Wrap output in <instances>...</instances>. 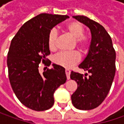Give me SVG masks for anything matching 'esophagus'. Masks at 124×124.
Here are the masks:
<instances>
[{
    "label": "esophagus",
    "mask_w": 124,
    "mask_h": 124,
    "mask_svg": "<svg viewBox=\"0 0 124 124\" xmlns=\"http://www.w3.org/2000/svg\"><path fill=\"white\" fill-rule=\"evenodd\" d=\"M65 74L67 76V79H70V70L68 69L65 70Z\"/></svg>",
    "instance_id": "obj_1"
}]
</instances>
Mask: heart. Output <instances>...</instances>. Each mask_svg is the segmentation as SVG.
Returning <instances> with one entry per match:
<instances>
[{
  "instance_id": "b5f03b06",
  "label": "heart",
  "mask_w": 124,
  "mask_h": 124,
  "mask_svg": "<svg viewBox=\"0 0 124 124\" xmlns=\"http://www.w3.org/2000/svg\"><path fill=\"white\" fill-rule=\"evenodd\" d=\"M65 30L74 39L77 47L81 52L88 50L90 41L88 38L85 36L84 27L79 22L73 21L68 23L65 27ZM57 32L52 30L48 35V46L51 50L56 49L57 41ZM80 61V56L77 52H61L55 55L54 61L56 64L66 68H70L77 64Z\"/></svg>"
}]
</instances>
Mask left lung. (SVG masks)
<instances>
[{
    "label": "left lung",
    "mask_w": 124,
    "mask_h": 124,
    "mask_svg": "<svg viewBox=\"0 0 124 124\" xmlns=\"http://www.w3.org/2000/svg\"><path fill=\"white\" fill-rule=\"evenodd\" d=\"M72 17L88 27L92 37L88 54L79 65L90 75L87 78L71 72L70 78L78 85L71 99L76 108L92 110L103 101L111 88L116 70V53L111 37L102 25L84 16Z\"/></svg>",
    "instance_id": "left-lung-1"
}]
</instances>
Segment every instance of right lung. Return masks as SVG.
I'll return each instance as SVG.
<instances>
[{
    "label": "right lung",
    "mask_w": 124,
    "mask_h": 124,
    "mask_svg": "<svg viewBox=\"0 0 124 124\" xmlns=\"http://www.w3.org/2000/svg\"><path fill=\"white\" fill-rule=\"evenodd\" d=\"M67 15L41 14L25 23L13 38L7 54L9 79L18 100L26 107L43 111L52 107L54 93L67 77L63 67L52 64L41 74V62L45 64L50 54L48 35L51 30L68 18Z\"/></svg>",
    "instance_id": "right-lung-1"
}]
</instances>
